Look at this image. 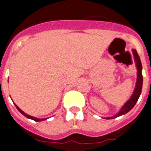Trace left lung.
I'll return each instance as SVG.
<instances>
[{
  "mask_svg": "<svg viewBox=\"0 0 151 151\" xmlns=\"http://www.w3.org/2000/svg\"><path fill=\"white\" fill-rule=\"evenodd\" d=\"M132 52L134 55V62H135L136 68H137V81H136V84H135V88H134L133 94L130 96V98L129 99L128 101L125 102V104L121 108V109L118 111V113H116L115 115L112 116L105 117V119H113V118H116L117 116L125 115V113L129 112L134 107V105L136 104L137 100L141 95L142 88V83H143V77H142V66L140 58L137 55V50L135 49H132Z\"/></svg>",
  "mask_w": 151,
  "mask_h": 151,
  "instance_id": "1",
  "label": "left lung"
}]
</instances>
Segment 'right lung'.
Masks as SVG:
<instances>
[{"label":"right lung","instance_id":"1","mask_svg":"<svg viewBox=\"0 0 151 151\" xmlns=\"http://www.w3.org/2000/svg\"><path fill=\"white\" fill-rule=\"evenodd\" d=\"M15 106H16V108L17 109V110L19 111L20 113H22V115H24L25 116H26L27 118H29V119L34 120V121H35V122H42V121H45V120L47 119V118H41L40 119V118H38V117H35V116H30V115H28V114H26V113H24V112H23V111L22 110V109H20L18 106H17V105H16V104H15Z\"/></svg>","mask_w":151,"mask_h":151}]
</instances>
